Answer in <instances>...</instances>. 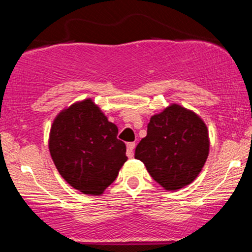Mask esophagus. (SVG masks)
Instances as JSON below:
<instances>
[{
    "label": "esophagus",
    "mask_w": 252,
    "mask_h": 252,
    "mask_svg": "<svg viewBox=\"0 0 252 252\" xmlns=\"http://www.w3.org/2000/svg\"><path fill=\"white\" fill-rule=\"evenodd\" d=\"M135 146H136L135 142H130L126 144V156H128V158H132V156H134Z\"/></svg>",
    "instance_id": "34e87169"
}]
</instances>
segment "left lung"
I'll return each instance as SVG.
<instances>
[{
	"label": "left lung",
	"instance_id": "1",
	"mask_svg": "<svg viewBox=\"0 0 252 252\" xmlns=\"http://www.w3.org/2000/svg\"><path fill=\"white\" fill-rule=\"evenodd\" d=\"M209 131L190 110L172 104L150 118L147 136L135 149L154 180L175 190L192 182L209 156Z\"/></svg>",
	"mask_w": 252,
	"mask_h": 252
}]
</instances>
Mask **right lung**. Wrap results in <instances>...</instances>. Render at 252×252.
<instances>
[{
  "instance_id": "right-lung-1",
  "label": "right lung",
  "mask_w": 252,
  "mask_h": 252,
  "mask_svg": "<svg viewBox=\"0 0 252 252\" xmlns=\"http://www.w3.org/2000/svg\"><path fill=\"white\" fill-rule=\"evenodd\" d=\"M116 124L91 99L63 110L51 128L50 153L58 172L84 194L99 195L126 161Z\"/></svg>"
}]
</instances>
